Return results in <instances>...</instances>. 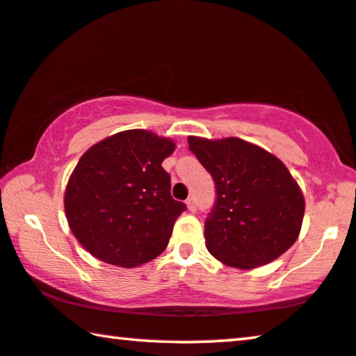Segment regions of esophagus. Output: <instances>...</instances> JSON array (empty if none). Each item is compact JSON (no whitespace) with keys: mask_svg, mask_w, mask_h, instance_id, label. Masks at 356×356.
I'll return each instance as SVG.
<instances>
[{"mask_svg":"<svg viewBox=\"0 0 356 356\" xmlns=\"http://www.w3.org/2000/svg\"><path fill=\"white\" fill-rule=\"evenodd\" d=\"M187 206H188V211H192V212L196 211V200H195V196H190V198L187 200Z\"/></svg>","mask_w":356,"mask_h":356,"instance_id":"obj_1","label":"esophagus"}]
</instances>
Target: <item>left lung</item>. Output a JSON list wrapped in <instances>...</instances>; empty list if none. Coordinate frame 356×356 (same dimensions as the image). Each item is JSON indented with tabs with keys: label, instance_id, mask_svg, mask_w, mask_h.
<instances>
[{
	"label": "left lung",
	"instance_id": "obj_1",
	"mask_svg": "<svg viewBox=\"0 0 356 356\" xmlns=\"http://www.w3.org/2000/svg\"><path fill=\"white\" fill-rule=\"evenodd\" d=\"M188 150L216 184L204 222L208 251L230 267L254 268L294 245L304 219V196L277 156L246 140L188 137Z\"/></svg>",
	"mask_w": 356,
	"mask_h": 356
}]
</instances>
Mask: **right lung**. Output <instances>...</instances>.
Wrapping results in <instances>:
<instances>
[{
  "label": "right lung",
  "mask_w": 356,
  "mask_h": 356,
  "mask_svg": "<svg viewBox=\"0 0 356 356\" xmlns=\"http://www.w3.org/2000/svg\"><path fill=\"white\" fill-rule=\"evenodd\" d=\"M174 148L172 140L132 129L79 158L63 203L73 235L94 257L129 268L166 249L187 209L171 196V176L161 166Z\"/></svg>",
  "instance_id": "right-lung-1"
}]
</instances>
